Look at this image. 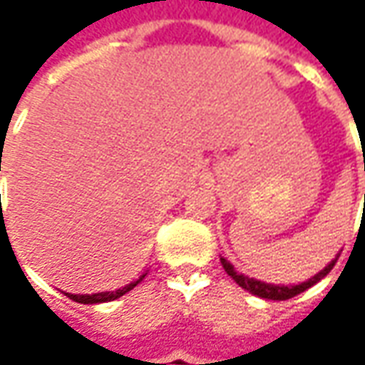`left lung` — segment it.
<instances>
[{"mask_svg": "<svg viewBox=\"0 0 365 365\" xmlns=\"http://www.w3.org/2000/svg\"><path fill=\"white\" fill-rule=\"evenodd\" d=\"M339 258V254L335 256V259H331L329 264L321 270V272H317L315 276H311L309 280H304V282H299V284H270V282H262V280H256V278H250V276H245V274H240L235 268L232 266V262H227L225 258H221V264H223V270L232 276L233 280L240 284V287L247 290V292H252V294H256L259 299H266V301H287V299H292V297H297V294H301L304 292L307 288H311L313 284H317L319 280H323L327 274L331 272V268L335 266V262Z\"/></svg>", "mask_w": 365, "mask_h": 365, "instance_id": "obj_1", "label": "left lung"}]
</instances>
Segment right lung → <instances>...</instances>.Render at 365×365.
<instances>
[{
	"label": "right lung",
	"mask_w": 365,
	"mask_h": 365,
	"mask_svg": "<svg viewBox=\"0 0 365 365\" xmlns=\"http://www.w3.org/2000/svg\"><path fill=\"white\" fill-rule=\"evenodd\" d=\"M0 170H1V162H0ZM148 274V270L140 278H135L133 282L130 284H125L123 288H118V290H113V292H95V294H73V292H64L68 299H73L75 302H81V304H97V302H109V301H115V299H120L123 297L125 292H130L133 287H138L142 280H144V276Z\"/></svg>",
	"instance_id": "add662e5"
}]
</instances>
